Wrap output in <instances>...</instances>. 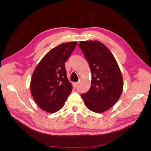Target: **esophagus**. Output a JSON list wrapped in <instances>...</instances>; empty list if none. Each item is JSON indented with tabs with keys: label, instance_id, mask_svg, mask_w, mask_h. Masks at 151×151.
Wrapping results in <instances>:
<instances>
[{
	"label": "esophagus",
	"instance_id": "1",
	"mask_svg": "<svg viewBox=\"0 0 151 151\" xmlns=\"http://www.w3.org/2000/svg\"><path fill=\"white\" fill-rule=\"evenodd\" d=\"M72 84H73V87H74V88H77V86H78L79 83H77V82H75V83H73Z\"/></svg>",
	"mask_w": 151,
	"mask_h": 151
}]
</instances>
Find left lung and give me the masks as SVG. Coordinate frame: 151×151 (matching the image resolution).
Masks as SVG:
<instances>
[{
  "instance_id": "8db88e82",
  "label": "left lung",
  "mask_w": 151,
  "mask_h": 151,
  "mask_svg": "<svg viewBox=\"0 0 151 151\" xmlns=\"http://www.w3.org/2000/svg\"><path fill=\"white\" fill-rule=\"evenodd\" d=\"M79 47L92 74L89 90L81 97L95 113L108 110L119 99L123 87L119 66L109 50L99 41H82Z\"/></svg>"
}]
</instances>
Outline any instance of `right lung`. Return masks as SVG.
<instances>
[{"instance_id":"right-lung-1","label":"right lung","mask_w":151,"mask_h":151,"mask_svg":"<svg viewBox=\"0 0 151 151\" xmlns=\"http://www.w3.org/2000/svg\"><path fill=\"white\" fill-rule=\"evenodd\" d=\"M77 42L63 43L45 55L35 68L30 90L35 102L43 110L55 113L63 106L72 92L65 62L74 51Z\"/></svg>"}]
</instances>
